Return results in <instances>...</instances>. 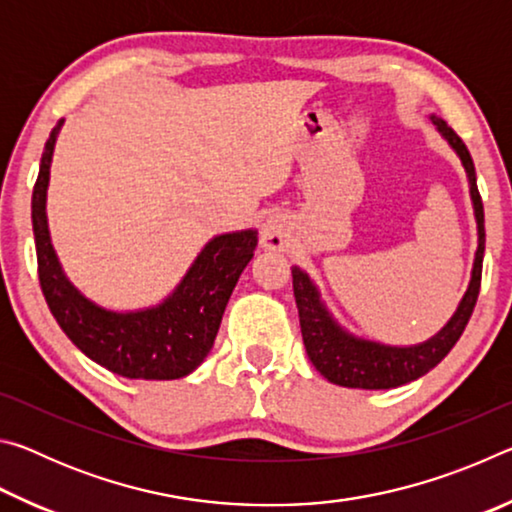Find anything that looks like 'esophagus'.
<instances>
[{"label":"esophagus","instance_id":"obj_1","mask_svg":"<svg viewBox=\"0 0 512 512\" xmlns=\"http://www.w3.org/2000/svg\"><path fill=\"white\" fill-rule=\"evenodd\" d=\"M262 246L280 248L282 246V225L275 219H266L262 225Z\"/></svg>","mask_w":512,"mask_h":512}]
</instances>
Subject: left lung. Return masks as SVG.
<instances>
[{"mask_svg": "<svg viewBox=\"0 0 512 512\" xmlns=\"http://www.w3.org/2000/svg\"><path fill=\"white\" fill-rule=\"evenodd\" d=\"M431 121L438 126V131L445 135V140L454 146L456 153L461 155L463 167L467 171V176H470L476 225H479V250H476L470 289H467L454 318L449 320L447 327L438 336H433L431 341L422 345H415V348H388V345L357 341L341 332L339 325L329 318L323 305H320L318 293L314 289V284L309 282V277L298 271V268H291L293 296H296L305 350L316 370L325 379L332 381V384L377 391V388H395L422 377L424 372L436 368L438 363L447 357L449 350L454 348L456 341L461 339L467 320H470L474 311L476 298H479L485 250V225L483 201L479 187H476L474 162L465 142L454 133V128H449L445 121L438 117H431Z\"/></svg>", "mask_w": 512, "mask_h": 512, "instance_id": "obj_1", "label": "left lung"}]
</instances>
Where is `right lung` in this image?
<instances>
[{"mask_svg": "<svg viewBox=\"0 0 512 512\" xmlns=\"http://www.w3.org/2000/svg\"><path fill=\"white\" fill-rule=\"evenodd\" d=\"M60 126L63 119L54 126L42 151L31 201L38 280L49 311L85 357L115 375L155 381L189 375L212 350L230 293L255 253L257 232L244 230L212 239L180 287L160 307L112 314L92 305L60 271L47 230L45 196Z\"/></svg>", "mask_w": 512, "mask_h": 512, "instance_id": "add662e5", "label": "right lung"}]
</instances>
